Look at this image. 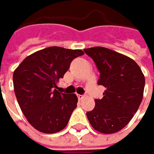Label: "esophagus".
<instances>
[{
    "label": "esophagus",
    "instance_id": "esophagus-1",
    "mask_svg": "<svg viewBox=\"0 0 154 154\" xmlns=\"http://www.w3.org/2000/svg\"><path fill=\"white\" fill-rule=\"evenodd\" d=\"M77 97H78V100H82V99H83V97H84V96H83V95H81V94H77Z\"/></svg>",
    "mask_w": 154,
    "mask_h": 154
}]
</instances>
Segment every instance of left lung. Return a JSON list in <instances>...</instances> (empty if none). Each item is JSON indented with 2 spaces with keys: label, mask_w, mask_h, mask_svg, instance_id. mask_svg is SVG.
<instances>
[{
  "label": "left lung",
  "mask_w": 154,
  "mask_h": 154,
  "mask_svg": "<svg viewBox=\"0 0 154 154\" xmlns=\"http://www.w3.org/2000/svg\"><path fill=\"white\" fill-rule=\"evenodd\" d=\"M99 72V85L106 88L95 108L86 113L92 127L103 134L124 128L136 113L143 95L145 79L138 64L131 58L110 49L96 46L84 49Z\"/></svg>",
  "instance_id": "8db88e82"
}]
</instances>
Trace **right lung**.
I'll return each instance as SVG.
<instances>
[{
  "label": "right lung",
  "instance_id": "add662e5",
  "mask_svg": "<svg viewBox=\"0 0 154 154\" xmlns=\"http://www.w3.org/2000/svg\"><path fill=\"white\" fill-rule=\"evenodd\" d=\"M82 50L51 46L26 57L13 73L14 91L21 111L29 124L42 133L63 130L77 107L75 94L58 91L56 83L63 78Z\"/></svg>",
  "mask_w": 154,
  "mask_h": 154
}]
</instances>
